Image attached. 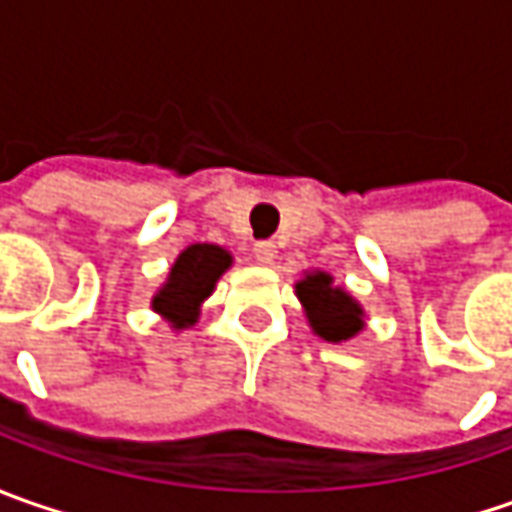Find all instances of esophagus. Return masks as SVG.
<instances>
[{"mask_svg":"<svg viewBox=\"0 0 512 512\" xmlns=\"http://www.w3.org/2000/svg\"><path fill=\"white\" fill-rule=\"evenodd\" d=\"M276 253H279V250H276L273 242H256V245H253V256H256L259 265H273V262H276Z\"/></svg>","mask_w":512,"mask_h":512,"instance_id":"obj_1","label":"esophagus"}]
</instances>
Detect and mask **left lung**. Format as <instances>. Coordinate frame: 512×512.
Instances as JSON below:
<instances>
[{
    "instance_id": "obj_1",
    "label": "left lung",
    "mask_w": 512,
    "mask_h": 512,
    "mask_svg": "<svg viewBox=\"0 0 512 512\" xmlns=\"http://www.w3.org/2000/svg\"><path fill=\"white\" fill-rule=\"evenodd\" d=\"M296 296L319 339L339 344L364 330V307L342 285H333V276L325 270H305L296 282Z\"/></svg>"
}]
</instances>
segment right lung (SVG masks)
Returning a JSON list of instances; mask_svg holds the SVG:
<instances>
[{"instance_id": "right-lung-1", "label": "right lung", "mask_w": 512, "mask_h": 512, "mask_svg": "<svg viewBox=\"0 0 512 512\" xmlns=\"http://www.w3.org/2000/svg\"><path fill=\"white\" fill-rule=\"evenodd\" d=\"M233 267V253L222 245L196 242L187 245L170 265L168 279L153 293L150 307L159 313L170 330H187L199 322L202 305L213 296L216 282Z\"/></svg>"}]
</instances>
